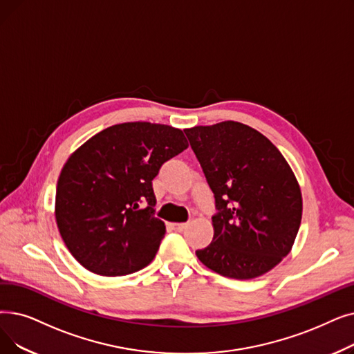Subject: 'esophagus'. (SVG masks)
<instances>
[{"instance_id": "34e87169", "label": "esophagus", "mask_w": 354, "mask_h": 354, "mask_svg": "<svg viewBox=\"0 0 354 354\" xmlns=\"http://www.w3.org/2000/svg\"><path fill=\"white\" fill-rule=\"evenodd\" d=\"M187 223H174L172 224V228L175 230V232H178V233H180V232H183V230L187 228Z\"/></svg>"}]
</instances>
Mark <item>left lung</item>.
Instances as JSON below:
<instances>
[{
	"instance_id": "1",
	"label": "left lung",
	"mask_w": 354,
	"mask_h": 354,
	"mask_svg": "<svg viewBox=\"0 0 354 354\" xmlns=\"http://www.w3.org/2000/svg\"><path fill=\"white\" fill-rule=\"evenodd\" d=\"M215 198L214 237L196 256L211 270L253 279L290 252L302 217L297 178L276 146L236 121L183 130Z\"/></svg>"
}]
</instances>
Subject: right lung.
Segmentation results:
<instances>
[{
	"label": "right lung",
	"mask_w": 354,
	"mask_h": 354,
	"mask_svg": "<svg viewBox=\"0 0 354 354\" xmlns=\"http://www.w3.org/2000/svg\"><path fill=\"white\" fill-rule=\"evenodd\" d=\"M187 147L182 130L136 121L105 129L72 153L57 180L55 215L85 269L122 276L151 262L166 233L151 180Z\"/></svg>",
	"instance_id": "obj_1"
}]
</instances>
